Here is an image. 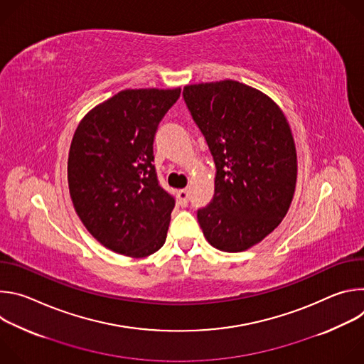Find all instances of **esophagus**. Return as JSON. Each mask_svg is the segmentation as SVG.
I'll use <instances>...</instances> for the list:
<instances>
[{
    "instance_id": "esophagus-1",
    "label": "esophagus",
    "mask_w": 364,
    "mask_h": 364,
    "mask_svg": "<svg viewBox=\"0 0 364 364\" xmlns=\"http://www.w3.org/2000/svg\"><path fill=\"white\" fill-rule=\"evenodd\" d=\"M177 200H178V204L186 207L187 203H188V191L187 190H180L177 193Z\"/></svg>"
}]
</instances>
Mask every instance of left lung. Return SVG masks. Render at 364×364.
I'll return each instance as SVG.
<instances>
[{
	"label": "left lung",
	"mask_w": 364,
	"mask_h": 364,
	"mask_svg": "<svg viewBox=\"0 0 364 364\" xmlns=\"http://www.w3.org/2000/svg\"><path fill=\"white\" fill-rule=\"evenodd\" d=\"M186 105L216 166L215 194L197 220L223 252H242L285 218L296 184V151L277 103L236 80L188 85Z\"/></svg>",
	"instance_id": "left-lung-1"
}]
</instances>
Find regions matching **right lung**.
<instances>
[{"label":"right lung","instance_id":"obj_1","mask_svg":"<svg viewBox=\"0 0 364 364\" xmlns=\"http://www.w3.org/2000/svg\"><path fill=\"white\" fill-rule=\"evenodd\" d=\"M176 89H127L95 107L73 135L68 181L75 210L105 247L145 257L166 242L176 200L159 183L154 138Z\"/></svg>","mask_w":364,"mask_h":364}]
</instances>
